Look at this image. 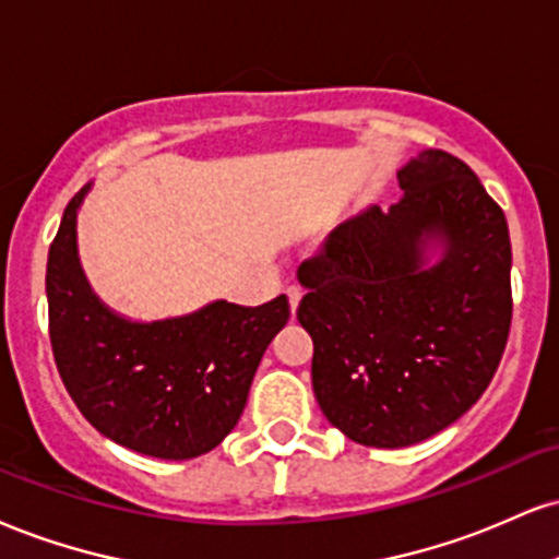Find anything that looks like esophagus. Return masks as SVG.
<instances>
[{
	"instance_id": "obj_1",
	"label": "esophagus",
	"mask_w": 559,
	"mask_h": 559,
	"mask_svg": "<svg viewBox=\"0 0 559 559\" xmlns=\"http://www.w3.org/2000/svg\"><path fill=\"white\" fill-rule=\"evenodd\" d=\"M286 294H288V305H292V312H297L299 301H301V297H305V288H301L299 284H292L286 288Z\"/></svg>"
}]
</instances>
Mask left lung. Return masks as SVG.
Wrapping results in <instances>:
<instances>
[{
  "instance_id": "1",
  "label": "left lung",
  "mask_w": 559,
  "mask_h": 559,
  "mask_svg": "<svg viewBox=\"0 0 559 559\" xmlns=\"http://www.w3.org/2000/svg\"><path fill=\"white\" fill-rule=\"evenodd\" d=\"M401 203L335 226L299 265L312 388L348 440L408 448L461 419L506 352L510 234L476 174L445 151L399 171ZM440 246L441 260L426 252Z\"/></svg>"
}]
</instances>
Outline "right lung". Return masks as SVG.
<instances>
[{
    "instance_id": "right-lung-1",
    "label": "right lung",
    "mask_w": 559,
    "mask_h": 559,
    "mask_svg": "<svg viewBox=\"0 0 559 559\" xmlns=\"http://www.w3.org/2000/svg\"><path fill=\"white\" fill-rule=\"evenodd\" d=\"M64 207L46 262L49 335L80 414L134 453L187 461L237 427L258 365L288 322L286 294L260 307L211 301L185 318L132 322L93 294L78 258V211Z\"/></svg>"
}]
</instances>
